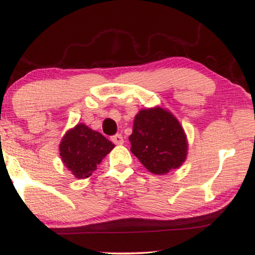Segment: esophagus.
I'll return each mask as SVG.
<instances>
[{"label":"esophagus","instance_id":"esophagus-1","mask_svg":"<svg viewBox=\"0 0 255 255\" xmlns=\"http://www.w3.org/2000/svg\"><path fill=\"white\" fill-rule=\"evenodd\" d=\"M111 140H113V142H115L116 145H122L124 142V138L123 135L118 133V134L113 135V137H111Z\"/></svg>","mask_w":255,"mask_h":255}]
</instances>
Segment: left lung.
I'll use <instances>...</instances> for the list:
<instances>
[{
    "label": "left lung",
    "instance_id": "8db88e82",
    "mask_svg": "<svg viewBox=\"0 0 255 255\" xmlns=\"http://www.w3.org/2000/svg\"><path fill=\"white\" fill-rule=\"evenodd\" d=\"M128 140L131 152L156 175L179 168L187 158L188 142L183 128L173 114L163 108L139 111Z\"/></svg>",
    "mask_w": 255,
    "mask_h": 255
}]
</instances>
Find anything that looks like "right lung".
<instances>
[{"label":"right lung","instance_id":"right-lung-1","mask_svg":"<svg viewBox=\"0 0 255 255\" xmlns=\"http://www.w3.org/2000/svg\"><path fill=\"white\" fill-rule=\"evenodd\" d=\"M114 147L113 142L100 132L81 123L66 132L59 151L62 162L73 175L76 179H86Z\"/></svg>","mask_w":255,"mask_h":255}]
</instances>
